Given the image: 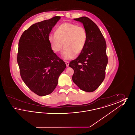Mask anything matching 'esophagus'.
Instances as JSON below:
<instances>
[{
  "label": "esophagus",
  "instance_id": "obj_1",
  "mask_svg": "<svg viewBox=\"0 0 135 135\" xmlns=\"http://www.w3.org/2000/svg\"><path fill=\"white\" fill-rule=\"evenodd\" d=\"M65 63H66V65L67 67H68V66H69V62H68V61H65Z\"/></svg>",
  "mask_w": 135,
  "mask_h": 135
}]
</instances>
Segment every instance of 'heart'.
<instances>
[{
  "label": "heart",
  "mask_w": 135,
  "mask_h": 135,
  "mask_svg": "<svg viewBox=\"0 0 135 135\" xmlns=\"http://www.w3.org/2000/svg\"><path fill=\"white\" fill-rule=\"evenodd\" d=\"M87 40L85 29L77 24L66 22L58 27L55 34H51L49 41L55 52L60 51L63 46L62 56L68 60L79 55L85 47Z\"/></svg>",
  "instance_id": "heart-1"
}]
</instances>
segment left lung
I'll return each instance as SVG.
<instances>
[{"label":"left lung","instance_id":"1","mask_svg":"<svg viewBox=\"0 0 135 135\" xmlns=\"http://www.w3.org/2000/svg\"><path fill=\"white\" fill-rule=\"evenodd\" d=\"M74 20L84 25L87 40L83 51L69 63V67L74 70L72 80L80 89L93 92L105 77L108 63L106 41L98 27L89 18L82 17Z\"/></svg>","mask_w":135,"mask_h":135}]
</instances>
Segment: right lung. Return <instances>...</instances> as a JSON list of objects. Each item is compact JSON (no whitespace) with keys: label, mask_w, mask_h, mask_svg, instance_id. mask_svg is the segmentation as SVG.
Wrapping results in <instances>:
<instances>
[{"label":"right lung","mask_w":135,"mask_h":135,"mask_svg":"<svg viewBox=\"0 0 135 135\" xmlns=\"http://www.w3.org/2000/svg\"><path fill=\"white\" fill-rule=\"evenodd\" d=\"M61 17L56 16L33 24L22 34L17 62L24 83L40 96L50 94L66 67L51 50L49 36Z\"/></svg>","instance_id":"add662e5"}]
</instances>
